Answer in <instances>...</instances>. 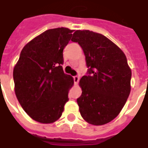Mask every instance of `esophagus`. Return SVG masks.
I'll list each match as a JSON object with an SVG mask.
<instances>
[{
    "instance_id": "1",
    "label": "esophagus",
    "mask_w": 148,
    "mask_h": 148,
    "mask_svg": "<svg viewBox=\"0 0 148 148\" xmlns=\"http://www.w3.org/2000/svg\"><path fill=\"white\" fill-rule=\"evenodd\" d=\"M73 79H74V82H75V85H77V84H78V82H79L80 77H77V76H75V77H73Z\"/></svg>"
}]
</instances>
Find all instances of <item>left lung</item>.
Instances as JSON below:
<instances>
[{
    "mask_svg": "<svg viewBox=\"0 0 148 148\" xmlns=\"http://www.w3.org/2000/svg\"><path fill=\"white\" fill-rule=\"evenodd\" d=\"M71 41L82 48L90 68L79 82L81 115L92 125L106 124L119 115L130 94L132 71L126 56L108 38L93 31L77 30Z\"/></svg>",
    "mask_w": 148,
    "mask_h": 148,
    "instance_id": "8db88e82",
    "label": "left lung"
}]
</instances>
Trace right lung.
Wrapping results in <instances>:
<instances>
[{
    "mask_svg": "<svg viewBox=\"0 0 148 148\" xmlns=\"http://www.w3.org/2000/svg\"><path fill=\"white\" fill-rule=\"evenodd\" d=\"M73 31L63 27L44 31L23 48L14 66L15 95L27 114L38 123L59 119L69 99L74 80L63 72L62 64Z\"/></svg>",
    "mask_w": 148,
    "mask_h": 148,
    "instance_id": "1",
    "label": "right lung"
}]
</instances>
